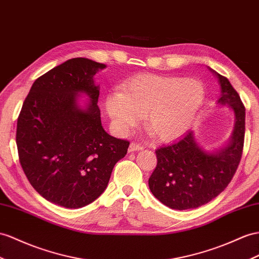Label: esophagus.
I'll return each mask as SVG.
<instances>
[{
  "instance_id": "obj_1",
  "label": "esophagus",
  "mask_w": 259,
  "mask_h": 259,
  "mask_svg": "<svg viewBox=\"0 0 259 259\" xmlns=\"http://www.w3.org/2000/svg\"><path fill=\"white\" fill-rule=\"evenodd\" d=\"M143 147L141 144L136 143V142H132L130 143V147H129V152H134V151H140L142 150Z\"/></svg>"
}]
</instances>
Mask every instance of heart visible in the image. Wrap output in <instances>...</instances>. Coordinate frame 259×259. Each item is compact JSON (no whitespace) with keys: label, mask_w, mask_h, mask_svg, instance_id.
I'll return each mask as SVG.
<instances>
[{"label":"heart","mask_w":259,"mask_h":259,"mask_svg":"<svg viewBox=\"0 0 259 259\" xmlns=\"http://www.w3.org/2000/svg\"><path fill=\"white\" fill-rule=\"evenodd\" d=\"M204 96V85L197 78L141 74L125 81L121 91L108 93L105 107L118 134H130L144 115L150 134L167 141L190 127Z\"/></svg>","instance_id":"1"}]
</instances>
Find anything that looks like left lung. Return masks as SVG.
<instances>
[{
    "label": "left lung",
    "instance_id": "left-lung-1",
    "mask_svg": "<svg viewBox=\"0 0 259 259\" xmlns=\"http://www.w3.org/2000/svg\"><path fill=\"white\" fill-rule=\"evenodd\" d=\"M208 69L220 85L217 104L228 106L233 111V132L224 147L212 151L198 143L194 130L155 151L157 165L149 178V187L157 200L170 209H195L214 199L228 187L242 157L244 105L229 79L209 66Z\"/></svg>",
    "mask_w": 259,
    "mask_h": 259
}]
</instances>
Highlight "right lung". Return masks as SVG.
I'll return each instance as SVG.
<instances>
[{
  "mask_svg": "<svg viewBox=\"0 0 259 259\" xmlns=\"http://www.w3.org/2000/svg\"><path fill=\"white\" fill-rule=\"evenodd\" d=\"M105 68L73 58L51 69L32 84L17 119L16 144L26 177L46 200L64 208L96 200L129 148L102 125L94 75Z\"/></svg>",
  "mask_w": 259,
  "mask_h": 259,
  "instance_id": "obj_1",
  "label": "right lung"
}]
</instances>
